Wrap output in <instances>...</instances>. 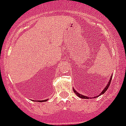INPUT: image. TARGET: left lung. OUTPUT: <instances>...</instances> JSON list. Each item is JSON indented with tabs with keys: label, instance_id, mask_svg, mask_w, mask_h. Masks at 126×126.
<instances>
[{
	"label": "left lung",
	"instance_id": "left-lung-1",
	"mask_svg": "<svg viewBox=\"0 0 126 126\" xmlns=\"http://www.w3.org/2000/svg\"><path fill=\"white\" fill-rule=\"evenodd\" d=\"M112 78V75L111 77H110V80H109V82H108L107 85V86H106L105 88H104L103 90V91H102V92H101V93H100L99 95L95 96V97H93V98L97 97H99V96L101 95L102 94H103L104 93H105V92L107 90V89H108V88H109V86H110V82H111ZM74 92H75V94H77V95L78 96V97H80V98H82V99H89V98H90V99H92V97H88V96H85V95H82V94H79V92H77V91H76V90H75V89H74Z\"/></svg>",
	"mask_w": 126,
	"mask_h": 126
}]
</instances>
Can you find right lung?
Segmentation results:
<instances>
[{"mask_svg":"<svg viewBox=\"0 0 126 126\" xmlns=\"http://www.w3.org/2000/svg\"><path fill=\"white\" fill-rule=\"evenodd\" d=\"M47 99H45V100H42V101H38V102H44V101H46Z\"/></svg>","mask_w":126,"mask_h":126,"instance_id":"right-lung-1","label":"right lung"}]
</instances>
